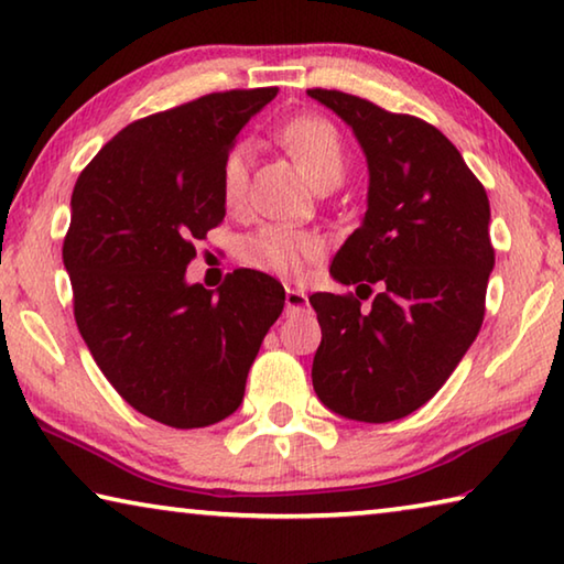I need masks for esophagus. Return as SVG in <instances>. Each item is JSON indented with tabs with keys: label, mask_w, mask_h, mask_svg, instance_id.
<instances>
[{
	"label": "esophagus",
	"mask_w": 564,
	"mask_h": 564,
	"mask_svg": "<svg viewBox=\"0 0 564 564\" xmlns=\"http://www.w3.org/2000/svg\"><path fill=\"white\" fill-rule=\"evenodd\" d=\"M308 305V295L293 285H285V311H301Z\"/></svg>",
	"instance_id": "esophagus-1"
}]
</instances>
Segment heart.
Listing matches in <instances>:
<instances>
[{
    "label": "heart",
    "instance_id": "b5f03b06",
    "mask_svg": "<svg viewBox=\"0 0 564 564\" xmlns=\"http://www.w3.org/2000/svg\"><path fill=\"white\" fill-rule=\"evenodd\" d=\"M279 141L318 188L336 186L346 174V141L340 131L318 113H301L285 121L279 129ZM248 169H251V147L238 141L221 161V196L231 212H241L246 204ZM323 253H326L323 236L279 224L261 226L259 231L246 236L238 251L246 265L281 275V279H299L305 265L318 261Z\"/></svg>",
    "mask_w": 564,
    "mask_h": 564
}]
</instances>
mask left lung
Wrapping results in <instances>:
<instances>
[{"label": "left lung", "instance_id": "1", "mask_svg": "<svg viewBox=\"0 0 564 564\" xmlns=\"http://www.w3.org/2000/svg\"><path fill=\"white\" fill-rule=\"evenodd\" d=\"M308 94L356 131L370 171L366 218L330 265L358 295L308 299L321 323L313 388L338 415L390 423L443 388L482 326L490 202L433 123L338 89Z\"/></svg>", "mask_w": 564, "mask_h": 564}]
</instances>
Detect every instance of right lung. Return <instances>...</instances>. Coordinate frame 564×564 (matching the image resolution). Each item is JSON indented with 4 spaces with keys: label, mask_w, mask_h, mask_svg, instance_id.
<instances>
[{
    "label": "right lung",
    "mask_w": 564,
    "mask_h": 564,
    "mask_svg": "<svg viewBox=\"0 0 564 564\" xmlns=\"http://www.w3.org/2000/svg\"><path fill=\"white\" fill-rule=\"evenodd\" d=\"M275 91H214L131 121L76 178L62 248L76 326L113 390L156 423L231 415L283 311V285L259 271L228 273L218 293L184 281L226 216V151Z\"/></svg>",
    "instance_id": "1"
}]
</instances>
